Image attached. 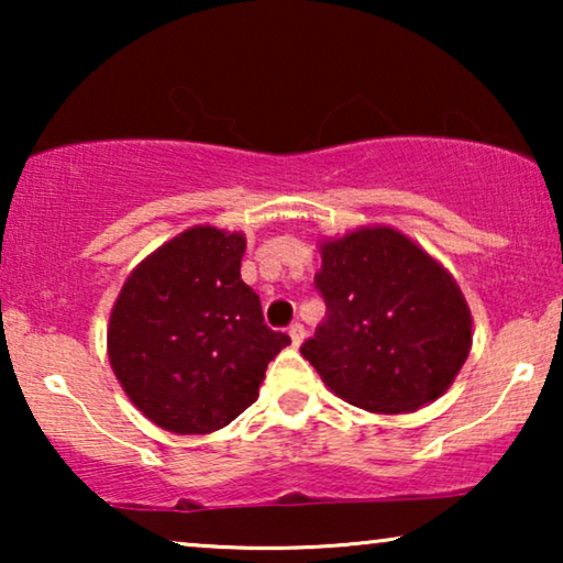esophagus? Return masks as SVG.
Instances as JSON below:
<instances>
[{
	"label": "esophagus",
	"instance_id": "esophagus-1",
	"mask_svg": "<svg viewBox=\"0 0 563 563\" xmlns=\"http://www.w3.org/2000/svg\"><path fill=\"white\" fill-rule=\"evenodd\" d=\"M305 325L302 322H291L289 325V338H291V345H302V341H305Z\"/></svg>",
	"mask_w": 563,
	"mask_h": 563
}]
</instances>
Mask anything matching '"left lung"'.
Here are the masks:
<instances>
[{
	"mask_svg": "<svg viewBox=\"0 0 563 563\" xmlns=\"http://www.w3.org/2000/svg\"><path fill=\"white\" fill-rule=\"evenodd\" d=\"M328 318L302 356L325 387L379 415L445 395L472 351V310L449 268L389 225L320 241Z\"/></svg>",
	"mask_w": 563,
	"mask_h": 563,
	"instance_id": "8db88e82",
	"label": "left lung"
}]
</instances>
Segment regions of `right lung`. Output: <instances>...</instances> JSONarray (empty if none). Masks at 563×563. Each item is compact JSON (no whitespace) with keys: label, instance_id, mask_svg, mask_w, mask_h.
<instances>
[{"label":"right lung","instance_id":"add662e5","mask_svg":"<svg viewBox=\"0 0 563 563\" xmlns=\"http://www.w3.org/2000/svg\"><path fill=\"white\" fill-rule=\"evenodd\" d=\"M245 235L195 225L158 245L122 284L107 325L120 387L153 426L179 435L225 428L258 399L289 345L241 279Z\"/></svg>","mask_w":563,"mask_h":563}]
</instances>
